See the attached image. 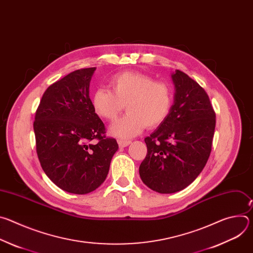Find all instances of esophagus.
Segmentation results:
<instances>
[{"instance_id":"34e87169","label":"esophagus","mask_w":253,"mask_h":253,"mask_svg":"<svg viewBox=\"0 0 253 253\" xmlns=\"http://www.w3.org/2000/svg\"><path fill=\"white\" fill-rule=\"evenodd\" d=\"M118 142V145H119V147H121V148H124V147H127L129 144L131 143V141H129V140H118L117 141Z\"/></svg>"}]
</instances>
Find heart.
Returning <instances> with one entry per match:
<instances>
[{"instance_id":"1","label":"heart","mask_w":253,"mask_h":253,"mask_svg":"<svg viewBox=\"0 0 253 253\" xmlns=\"http://www.w3.org/2000/svg\"><path fill=\"white\" fill-rule=\"evenodd\" d=\"M111 91L97 90L92 97L94 112L102 119L115 121L126 106L128 113L111 125L110 133L121 139L137 136L144 128L160 125L172 107L168 84L139 72H123L110 79Z\"/></svg>"}]
</instances>
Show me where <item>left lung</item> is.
Segmentation results:
<instances>
[{"label":"left lung","mask_w":253,"mask_h":253,"mask_svg":"<svg viewBox=\"0 0 253 253\" xmlns=\"http://www.w3.org/2000/svg\"><path fill=\"white\" fill-rule=\"evenodd\" d=\"M174 103L167 118L145 138L139 167L143 183L158 193L186 188L203 170L212 146L215 112L205 90L182 71L171 74Z\"/></svg>","instance_id":"left-lung-1"}]
</instances>
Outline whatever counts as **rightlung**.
Instances as JSON below:
<instances>
[{
    "label": "right lung",
    "mask_w": 253,
    "mask_h": 253,
    "mask_svg": "<svg viewBox=\"0 0 253 253\" xmlns=\"http://www.w3.org/2000/svg\"><path fill=\"white\" fill-rule=\"evenodd\" d=\"M96 68L76 70L52 84L36 111V149L46 175L69 193L97 189L118 150L114 138L94 112L89 86ZM96 138V144L90 143Z\"/></svg>",
    "instance_id": "obj_1"
}]
</instances>
